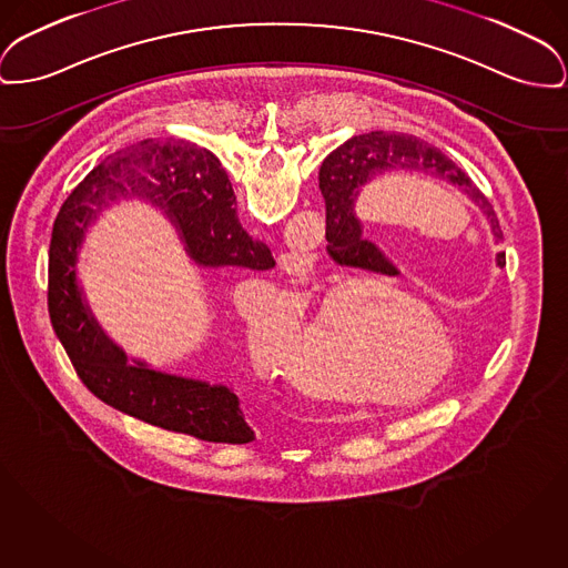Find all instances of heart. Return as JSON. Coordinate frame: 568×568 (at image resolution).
<instances>
[{
	"instance_id": "heart-1",
	"label": "heart",
	"mask_w": 568,
	"mask_h": 568,
	"mask_svg": "<svg viewBox=\"0 0 568 568\" xmlns=\"http://www.w3.org/2000/svg\"><path fill=\"white\" fill-rule=\"evenodd\" d=\"M379 281L371 274H343L317 306L292 317L276 296L242 313L248 356L266 371L278 368L287 386L306 399H343L349 395L347 371H356L358 388L375 393L384 379V328L368 315ZM356 397L371 400L352 386Z\"/></svg>"
}]
</instances>
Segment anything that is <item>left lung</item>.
Here are the masks:
<instances>
[{"label": "left lung", "instance_id": "1", "mask_svg": "<svg viewBox=\"0 0 568 568\" xmlns=\"http://www.w3.org/2000/svg\"><path fill=\"white\" fill-rule=\"evenodd\" d=\"M390 169L432 173L434 178L448 182L450 186H459L467 197L480 207V212L489 221L496 242H500L501 230L496 212L487 197L467 178L464 169L457 168L446 154H442V150H437L414 134L384 133V131L356 134L324 159L320 168V189L326 200V237L328 240L334 242L343 240L345 244H349V251H361V253L365 246L375 248L373 242L363 237V225L356 216V201L373 178ZM341 234L344 235L343 239L339 237ZM375 260L384 262V255L377 251ZM496 262L500 267L506 264L504 253L496 255Z\"/></svg>", "mask_w": 568, "mask_h": 568}]
</instances>
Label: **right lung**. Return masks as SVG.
Here are the masks:
<instances>
[{
  "label": "right lung",
  "instance_id": "add662e5",
  "mask_svg": "<svg viewBox=\"0 0 568 568\" xmlns=\"http://www.w3.org/2000/svg\"><path fill=\"white\" fill-rule=\"evenodd\" d=\"M120 200L163 207L195 266H274L266 244L242 230L232 182L210 150L180 139H143L115 152L68 195L53 225L49 315L72 367L99 399L148 425L205 442H253L232 386L129 361L94 317L77 276L79 251L88 227Z\"/></svg>",
  "mask_w": 568,
  "mask_h": 568
}]
</instances>
